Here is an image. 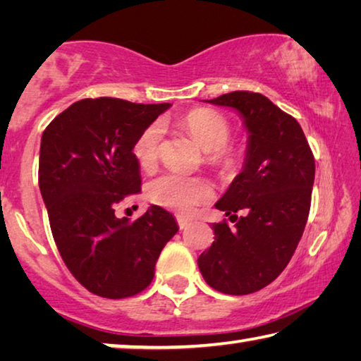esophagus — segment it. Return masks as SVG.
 I'll return each instance as SVG.
<instances>
[{
	"mask_svg": "<svg viewBox=\"0 0 361 361\" xmlns=\"http://www.w3.org/2000/svg\"><path fill=\"white\" fill-rule=\"evenodd\" d=\"M176 223H178V228L180 229H186L189 224H191V221H189L188 218H183V216H176Z\"/></svg>",
	"mask_w": 361,
	"mask_h": 361,
	"instance_id": "34e87169",
	"label": "esophagus"
}]
</instances>
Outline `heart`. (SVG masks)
<instances>
[{"label":"heart","mask_w":361,"mask_h":361,"mask_svg":"<svg viewBox=\"0 0 361 361\" xmlns=\"http://www.w3.org/2000/svg\"><path fill=\"white\" fill-rule=\"evenodd\" d=\"M185 126L207 151V161L223 169L234 166L237 152L228 145L232 130L223 114L209 108L194 109L185 118ZM162 135L164 127L159 121L152 122L140 133L132 146L133 157L137 159L140 167L149 169L154 166L161 149ZM148 195L157 205L178 212L181 215H189L210 199V189L204 181L169 172L149 183Z\"/></svg>","instance_id":"obj_1"}]
</instances>
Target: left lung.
<instances>
[{
    "mask_svg": "<svg viewBox=\"0 0 361 361\" xmlns=\"http://www.w3.org/2000/svg\"><path fill=\"white\" fill-rule=\"evenodd\" d=\"M207 102L237 109L250 135L243 170L215 204L232 215L234 229L226 219L213 224L215 242L197 264L212 288L250 295L282 274L301 240L315 159L299 122L267 97L235 90Z\"/></svg>",
    "mask_w": 361,
    "mask_h": 361,
    "instance_id": "obj_1",
    "label": "left lung"
}]
</instances>
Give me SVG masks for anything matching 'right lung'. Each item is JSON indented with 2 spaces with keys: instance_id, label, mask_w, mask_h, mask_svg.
I'll return each instance as SVG.
<instances>
[{
  "instance_id": "right-lung-1",
  "label": "right lung",
  "mask_w": 361,
  "mask_h": 361,
  "mask_svg": "<svg viewBox=\"0 0 361 361\" xmlns=\"http://www.w3.org/2000/svg\"><path fill=\"white\" fill-rule=\"evenodd\" d=\"M169 106L84 99L42 132L38 180L54 240L73 277L97 296L143 291L178 231L172 213L157 205L133 223L114 215L127 195L142 191L132 146Z\"/></svg>"
}]
</instances>
